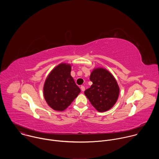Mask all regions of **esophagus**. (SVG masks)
<instances>
[{"instance_id": "34e87169", "label": "esophagus", "mask_w": 159, "mask_h": 159, "mask_svg": "<svg viewBox=\"0 0 159 159\" xmlns=\"http://www.w3.org/2000/svg\"><path fill=\"white\" fill-rule=\"evenodd\" d=\"M80 89H81V90H82V92H84V90H85V87H84V85H81Z\"/></svg>"}]
</instances>
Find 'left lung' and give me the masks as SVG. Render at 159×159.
<instances>
[{"instance_id": "1", "label": "left lung", "mask_w": 159, "mask_h": 159, "mask_svg": "<svg viewBox=\"0 0 159 159\" xmlns=\"http://www.w3.org/2000/svg\"><path fill=\"white\" fill-rule=\"evenodd\" d=\"M93 85L86 89L85 95L99 112H105L116 102L120 88L113 75L106 69L97 68L90 74Z\"/></svg>"}]
</instances>
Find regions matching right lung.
Listing matches in <instances>:
<instances>
[{"mask_svg":"<svg viewBox=\"0 0 159 159\" xmlns=\"http://www.w3.org/2000/svg\"><path fill=\"white\" fill-rule=\"evenodd\" d=\"M71 69V65L60 63L54 68L45 80L44 98L48 106L55 111H64L80 93L70 75Z\"/></svg>","mask_w":159,"mask_h":159,"instance_id":"1","label":"right lung"}]
</instances>
